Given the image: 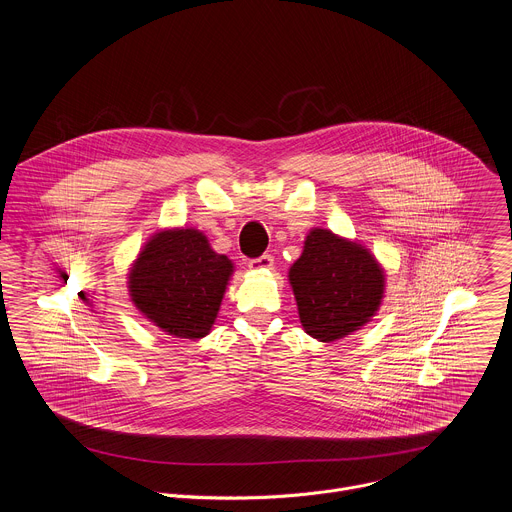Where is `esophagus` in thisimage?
Masks as SVG:
<instances>
[{
    "label": "esophagus",
    "mask_w": 512,
    "mask_h": 512,
    "mask_svg": "<svg viewBox=\"0 0 512 512\" xmlns=\"http://www.w3.org/2000/svg\"><path fill=\"white\" fill-rule=\"evenodd\" d=\"M249 267L251 269H271L273 267V257L271 255H261V257H255L249 261Z\"/></svg>",
    "instance_id": "34e87169"
}]
</instances>
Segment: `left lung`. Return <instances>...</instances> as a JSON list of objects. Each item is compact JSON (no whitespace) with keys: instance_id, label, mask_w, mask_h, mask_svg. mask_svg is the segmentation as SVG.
<instances>
[{"instance_id":"8db88e82","label":"left lung","mask_w":512,"mask_h":512,"mask_svg":"<svg viewBox=\"0 0 512 512\" xmlns=\"http://www.w3.org/2000/svg\"><path fill=\"white\" fill-rule=\"evenodd\" d=\"M304 330L332 342L367 324L381 306L385 275L358 243L314 229L302 257L289 269Z\"/></svg>"}]
</instances>
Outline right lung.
<instances>
[{
	"mask_svg": "<svg viewBox=\"0 0 512 512\" xmlns=\"http://www.w3.org/2000/svg\"><path fill=\"white\" fill-rule=\"evenodd\" d=\"M233 263L194 229L158 233L129 273L137 310L176 338H202L221 308Z\"/></svg>",
	"mask_w": 512,
	"mask_h": 512,
	"instance_id": "add662e5",
	"label": "right lung"
}]
</instances>
